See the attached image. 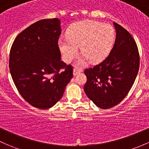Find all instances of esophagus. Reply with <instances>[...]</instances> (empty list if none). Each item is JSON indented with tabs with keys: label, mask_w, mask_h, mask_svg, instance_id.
<instances>
[{
	"label": "esophagus",
	"mask_w": 149,
	"mask_h": 149,
	"mask_svg": "<svg viewBox=\"0 0 149 149\" xmlns=\"http://www.w3.org/2000/svg\"><path fill=\"white\" fill-rule=\"evenodd\" d=\"M83 70L81 69V68H77V67H75V68L73 69V75H74V76H76V75L79 74V73H80Z\"/></svg>",
	"instance_id": "obj_1"
}]
</instances>
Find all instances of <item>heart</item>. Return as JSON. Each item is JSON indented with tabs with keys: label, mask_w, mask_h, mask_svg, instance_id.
<instances>
[{
	"label": "heart",
	"mask_w": 149,
	"mask_h": 149,
	"mask_svg": "<svg viewBox=\"0 0 149 149\" xmlns=\"http://www.w3.org/2000/svg\"><path fill=\"white\" fill-rule=\"evenodd\" d=\"M114 40L115 31L111 26L95 21H82L72 25L68 36L60 38L58 44L66 61L73 58L80 46L83 56L78 62L84 65L88 59L93 63L103 60L110 52Z\"/></svg>",
	"instance_id": "b5f03b06"
}]
</instances>
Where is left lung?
I'll list each match as a JSON object with an SVG mask.
<instances>
[{"mask_svg": "<svg viewBox=\"0 0 149 149\" xmlns=\"http://www.w3.org/2000/svg\"><path fill=\"white\" fill-rule=\"evenodd\" d=\"M116 36L109 56L84 73L87 81L84 91L103 109H110L123 101L131 90L140 65L139 49L128 31L114 23Z\"/></svg>", "mask_w": 149, "mask_h": 149, "instance_id": "obj_1", "label": "left lung"}]
</instances>
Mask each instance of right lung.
Here are the masks:
<instances>
[{"instance_id":"add662e5","label":"right lung","mask_w":149,"mask_h":149,"mask_svg":"<svg viewBox=\"0 0 149 149\" xmlns=\"http://www.w3.org/2000/svg\"><path fill=\"white\" fill-rule=\"evenodd\" d=\"M58 18L43 19L20 33L13 43L9 68L21 96L33 107L47 109L63 95L73 68L61 61Z\"/></svg>"}]
</instances>
